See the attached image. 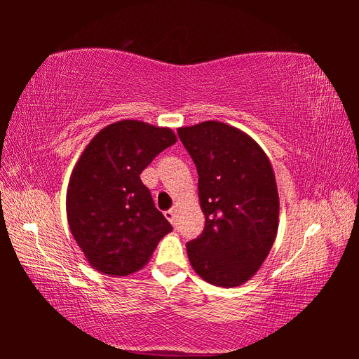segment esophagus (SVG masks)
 Masks as SVG:
<instances>
[{
    "label": "esophagus",
    "instance_id": "1",
    "mask_svg": "<svg viewBox=\"0 0 359 359\" xmlns=\"http://www.w3.org/2000/svg\"><path fill=\"white\" fill-rule=\"evenodd\" d=\"M165 217L170 220L171 222V225H174L175 224V211L174 210H168V211H165Z\"/></svg>",
    "mask_w": 359,
    "mask_h": 359
}]
</instances>
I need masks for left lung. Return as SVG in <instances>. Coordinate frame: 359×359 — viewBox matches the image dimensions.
Returning a JSON list of instances; mask_svg holds the SVG:
<instances>
[{"mask_svg": "<svg viewBox=\"0 0 359 359\" xmlns=\"http://www.w3.org/2000/svg\"><path fill=\"white\" fill-rule=\"evenodd\" d=\"M199 174L205 228L187 243L199 276L217 287H238L269 256L279 225L273 166L255 139L222 121L177 129Z\"/></svg>", "mask_w": 359, "mask_h": 359, "instance_id": "obj_1", "label": "left lung"}]
</instances>
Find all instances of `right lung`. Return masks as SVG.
<instances>
[{
  "instance_id": "right-lung-1",
  "label": "right lung",
  "mask_w": 359,
  "mask_h": 359,
  "mask_svg": "<svg viewBox=\"0 0 359 359\" xmlns=\"http://www.w3.org/2000/svg\"><path fill=\"white\" fill-rule=\"evenodd\" d=\"M175 142L170 128L120 120L98 131L81 152L67 185L66 215L94 270L109 276L139 271L172 231L140 174Z\"/></svg>"
}]
</instances>
